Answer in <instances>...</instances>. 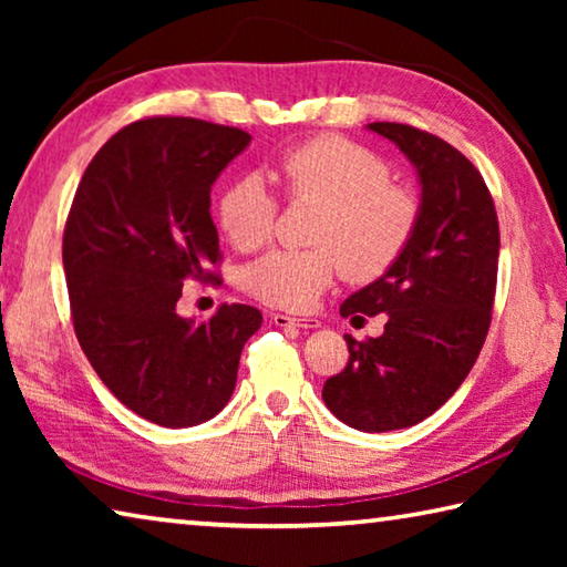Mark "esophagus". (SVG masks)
Masks as SVG:
<instances>
[{
    "label": "esophagus",
    "mask_w": 567,
    "mask_h": 567,
    "mask_svg": "<svg viewBox=\"0 0 567 567\" xmlns=\"http://www.w3.org/2000/svg\"><path fill=\"white\" fill-rule=\"evenodd\" d=\"M272 322L277 328H305V330H315L320 328V320L315 318H290V315H272Z\"/></svg>",
    "instance_id": "obj_1"
}]
</instances>
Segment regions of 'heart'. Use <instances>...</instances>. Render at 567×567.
Returning <instances> with one entry per match:
<instances>
[{
	"instance_id": "b5f03b06",
	"label": "heart",
	"mask_w": 567,
	"mask_h": 567,
	"mask_svg": "<svg viewBox=\"0 0 567 567\" xmlns=\"http://www.w3.org/2000/svg\"><path fill=\"white\" fill-rule=\"evenodd\" d=\"M290 203L320 205L310 249H272L249 262L243 290L277 310L315 307L342 270L352 282L388 275L420 225V199L390 182L378 152L338 134H320L287 150L277 165ZM277 197L260 175H239L217 199V219L237 249H257L272 237Z\"/></svg>"
}]
</instances>
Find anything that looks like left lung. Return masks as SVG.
Listing matches in <instances>:
<instances>
[{
	"instance_id": "obj_1",
	"label": "left lung",
	"mask_w": 567,
	"mask_h": 567,
	"mask_svg": "<svg viewBox=\"0 0 567 567\" xmlns=\"http://www.w3.org/2000/svg\"><path fill=\"white\" fill-rule=\"evenodd\" d=\"M417 167L420 225L382 275L342 302V318L385 315L380 338L344 334L350 360L322 400L362 433L417 425L453 398L473 370L493 320L501 227L491 189L463 152L425 130L372 122Z\"/></svg>"
}]
</instances>
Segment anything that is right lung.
<instances>
[{
	"mask_svg": "<svg viewBox=\"0 0 567 567\" xmlns=\"http://www.w3.org/2000/svg\"><path fill=\"white\" fill-rule=\"evenodd\" d=\"M249 134L195 117H145L104 142L74 192L62 262L74 334L122 405L162 427L215 417L233 398L252 305L177 315L182 285H223L209 189Z\"/></svg>",
	"mask_w": 567,
	"mask_h": 567,
	"instance_id": "right-lung-1",
	"label": "right lung"
}]
</instances>
